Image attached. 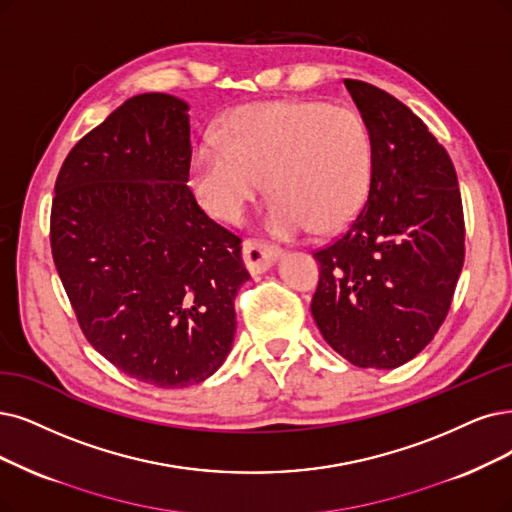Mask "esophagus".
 <instances>
[{
  "mask_svg": "<svg viewBox=\"0 0 512 512\" xmlns=\"http://www.w3.org/2000/svg\"><path fill=\"white\" fill-rule=\"evenodd\" d=\"M242 257L244 266L249 268L251 274H261L274 266V261L280 257V249L261 240H244Z\"/></svg>",
  "mask_w": 512,
  "mask_h": 512,
  "instance_id": "34e87169",
  "label": "esophagus"
}]
</instances>
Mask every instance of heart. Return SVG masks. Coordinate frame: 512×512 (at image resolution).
<instances>
[{"instance_id":"b5f03b06","label":"heart","mask_w":512,"mask_h":512,"mask_svg":"<svg viewBox=\"0 0 512 512\" xmlns=\"http://www.w3.org/2000/svg\"><path fill=\"white\" fill-rule=\"evenodd\" d=\"M371 175L365 122L352 109L318 101L242 107L221 135L206 132L192 158L194 194L221 221H240L266 179L276 236L344 225L365 202Z\"/></svg>"}]
</instances>
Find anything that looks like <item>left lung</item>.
Returning <instances> with one entry per match:
<instances>
[{
	"mask_svg": "<svg viewBox=\"0 0 512 512\" xmlns=\"http://www.w3.org/2000/svg\"><path fill=\"white\" fill-rule=\"evenodd\" d=\"M369 130L367 202L314 253L312 297L325 342L356 367L394 369L418 356L449 312L464 266L456 168L428 126L386 90L344 80Z\"/></svg>",
	"mask_w": 512,
	"mask_h": 512,
	"instance_id": "obj_1",
	"label": "left lung"
}]
</instances>
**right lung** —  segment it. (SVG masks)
Here are the masks:
<instances>
[{"label": "right lung", "mask_w": 512, "mask_h": 512, "mask_svg": "<svg viewBox=\"0 0 512 512\" xmlns=\"http://www.w3.org/2000/svg\"><path fill=\"white\" fill-rule=\"evenodd\" d=\"M187 109L164 92L122 103L69 151L50 215L54 266L90 346L158 388L223 365L251 278L242 240L187 187Z\"/></svg>", "instance_id": "obj_1"}]
</instances>
